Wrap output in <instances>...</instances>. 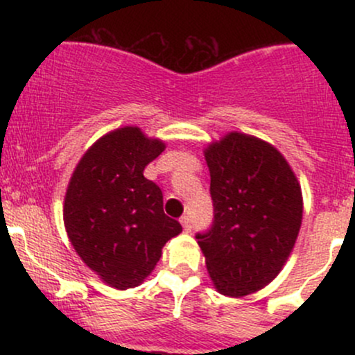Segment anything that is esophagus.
Listing matches in <instances>:
<instances>
[{"label":"esophagus","instance_id":"esophagus-1","mask_svg":"<svg viewBox=\"0 0 355 355\" xmlns=\"http://www.w3.org/2000/svg\"><path fill=\"white\" fill-rule=\"evenodd\" d=\"M180 223H182L183 230H185V232H190L191 230V222H190L189 215H183V217L180 218Z\"/></svg>","mask_w":355,"mask_h":355}]
</instances>
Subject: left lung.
<instances>
[{
	"mask_svg": "<svg viewBox=\"0 0 355 355\" xmlns=\"http://www.w3.org/2000/svg\"><path fill=\"white\" fill-rule=\"evenodd\" d=\"M203 155L215 215L197 242L218 294L239 299L284 268L302 223V190L284 155L247 133H227Z\"/></svg>",
	"mask_w": 355,
	"mask_h": 355,
	"instance_id": "1",
	"label": "left lung"
}]
</instances>
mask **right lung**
Segmentation results:
<instances>
[{
	"mask_svg": "<svg viewBox=\"0 0 355 355\" xmlns=\"http://www.w3.org/2000/svg\"><path fill=\"white\" fill-rule=\"evenodd\" d=\"M165 150L138 126H123L95 141L73 170L63 220L73 248L110 287L126 291L153 272L162 248L182 225L166 217L164 195L144 177Z\"/></svg>",
	"mask_w": 355,
	"mask_h": 355,
	"instance_id": "add662e5",
	"label": "right lung"
}]
</instances>
